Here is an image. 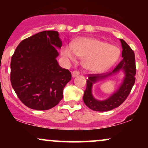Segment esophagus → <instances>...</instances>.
<instances>
[{
	"instance_id": "1",
	"label": "esophagus",
	"mask_w": 148,
	"mask_h": 148,
	"mask_svg": "<svg viewBox=\"0 0 148 148\" xmlns=\"http://www.w3.org/2000/svg\"><path fill=\"white\" fill-rule=\"evenodd\" d=\"M79 72H78V71H74V72H72V77L74 78V77H76V76H79Z\"/></svg>"
}]
</instances>
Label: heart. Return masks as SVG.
<instances>
[{"label": "heart", "mask_w": 148, "mask_h": 148, "mask_svg": "<svg viewBox=\"0 0 148 148\" xmlns=\"http://www.w3.org/2000/svg\"><path fill=\"white\" fill-rule=\"evenodd\" d=\"M67 62H74L78 56L84 58L83 65L88 70L100 72L106 70L118 60L120 50L115 46L96 38L82 37L74 45H67L62 50Z\"/></svg>", "instance_id": "1"}]
</instances>
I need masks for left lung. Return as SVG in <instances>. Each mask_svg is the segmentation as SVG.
Segmentation results:
<instances>
[{
    "instance_id": "obj_1",
    "label": "left lung",
    "mask_w": 148,
    "mask_h": 148,
    "mask_svg": "<svg viewBox=\"0 0 148 148\" xmlns=\"http://www.w3.org/2000/svg\"><path fill=\"white\" fill-rule=\"evenodd\" d=\"M120 42L123 48V59L112 71V72L106 75H101V74H89V77L87 80V86L86 90L84 91V101L88 108L93 111H108L120 106L130 95L135 83L136 62L134 52L125 40L120 39ZM121 70L124 72L125 77L118 90L105 100L100 101L95 99L91 94L92 85L97 81L112 75Z\"/></svg>"
}]
</instances>
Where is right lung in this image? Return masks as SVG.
<instances>
[{
  "instance_id": "add662e5",
  "label": "right lung",
  "mask_w": 148,
  "mask_h": 148,
  "mask_svg": "<svg viewBox=\"0 0 148 148\" xmlns=\"http://www.w3.org/2000/svg\"><path fill=\"white\" fill-rule=\"evenodd\" d=\"M62 47L58 33L46 30L20 42L12 56L10 81L18 99L28 108L49 110L62 99L72 79L68 69L57 62Z\"/></svg>"
}]
</instances>
